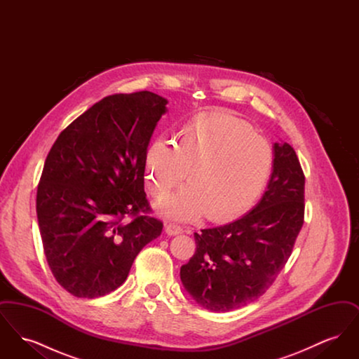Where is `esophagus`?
<instances>
[{"instance_id": "1", "label": "esophagus", "mask_w": 359, "mask_h": 359, "mask_svg": "<svg viewBox=\"0 0 359 359\" xmlns=\"http://www.w3.org/2000/svg\"><path fill=\"white\" fill-rule=\"evenodd\" d=\"M183 231H184L183 227H180V226L175 224V223L165 224V233H167L168 236H179V234H182Z\"/></svg>"}]
</instances>
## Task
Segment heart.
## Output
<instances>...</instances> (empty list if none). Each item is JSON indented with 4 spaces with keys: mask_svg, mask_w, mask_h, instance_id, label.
Masks as SVG:
<instances>
[{
    "mask_svg": "<svg viewBox=\"0 0 359 359\" xmlns=\"http://www.w3.org/2000/svg\"><path fill=\"white\" fill-rule=\"evenodd\" d=\"M273 167L269 144L246 122L226 114H207L180 133L176 144L157 138L145 154V180L156 198L189 183L158 205L163 217L194 222L207 215L222 222L256 203Z\"/></svg>",
    "mask_w": 359,
    "mask_h": 359,
    "instance_id": "b5f03b06",
    "label": "heart"
}]
</instances>
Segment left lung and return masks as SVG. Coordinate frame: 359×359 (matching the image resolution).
<instances>
[{
  "mask_svg": "<svg viewBox=\"0 0 359 359\" xmlns=\"http://www.w3.org/2000/svg\"><path fill=\"white\" fill-rule=\"evenodd\" d=\"M304 183L294 149L274 142L271 179L256 207L234 222L194 234L196 250L180 278L201 307H245L273 284L304 223Z\"/></svg>",
  "mask_w": 359,
  "mask_h": 359,
  "instance_id": "8db88e82",
  "label": "left lung"
}]
</instances>
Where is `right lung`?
Listing matches in <instances>:
<instances>
[{"label":"right lung","instance_id":"obj_1","mask_svg":"<svg viewBox=\"0 0 359 359\" xmlns=\"http://www.w3.org/2000/svg\"><path fill=\"white\" fill-rule=\"evenodd\" d=\"M167 103L151 91L109 95L72 121L46 158L36 196L44 255L76 297L117 290L141 249L161 234L163 222L147 215L144 172ZM126 215L129 224L121 222Z\"/></svg>","mask_w":359,"mask_h":359}]
</instances>
